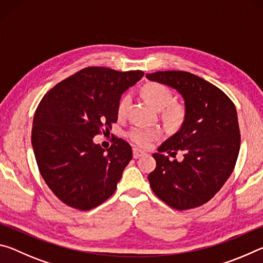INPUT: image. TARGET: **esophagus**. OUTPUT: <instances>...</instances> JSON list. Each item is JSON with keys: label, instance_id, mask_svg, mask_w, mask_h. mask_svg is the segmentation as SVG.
<instances>
[{"label": "esophagus", "instance_id": "obj_1", "mask_svg": "<svg viewBox=\"0 0 263 263\" xmlns=\"http://www.w3.org/2000/svg\"><path fill=\"white\" fill-rule=\"evenodd\" d=\"M142 155H145V152H142V151L138 149V148L133 149V158H135V159L140 158V157H142Z\"/></svg>", "mask_w": 263, "mask_h": 263}]
</instances>
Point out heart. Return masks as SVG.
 <instances>
[{"instance_id":"obj_1","label":"heart","mask_w":263,"mask_h":263,"mask_svg":"<svg viewBox=\"0 0 263 263\" xmlns=\"http://www.w3.org/2000/svg\"><path fill=\"white\" fill-rule=\"evenodd\" d=\"M141 94L144 99L153 106L154 109L162 110V117L169 126L180 125L184 116V110L182 105L171 103L173 94L167 86L158 82L146 83L141 88ZM130 104V96H123L118 103L117 114L119 117H124L126 114L127 106ZM130 139L141 147H147L151 142L157 140L160 137V131L154 127H135L128 133Z\"/></svg>"}]
</instances>
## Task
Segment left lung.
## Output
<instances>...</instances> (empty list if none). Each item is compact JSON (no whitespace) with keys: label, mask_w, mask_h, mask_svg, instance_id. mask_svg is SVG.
<instances>
[{"label":"left lung","mask_w":263,"mask_h":263,"mask_svg":"<svg viewBox=\"0 0 263 263\" xmlns=\"http://www.w3.org/2000/svg\"><path fill=\"white\" fill-rule=\"evenodd\" d=\"M151 81L176 89L184 100L183 123L153 154L157 161L148 181L153 193L176 210L210 201L232 174L240 149L237 110L224 91L182 70L146 74ZM184 153L182 162L162 155Z\"/></svg>","instance_id":"1"}]
</instances>
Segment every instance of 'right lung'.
<instances>
[{
    "label": "right lung",
    "mask_w": 263,
    "mask_h": 263,
    "mask_svg": "<svg viewBox=\"0 0 263 263\" xmlns=\"http://www.w3.org/2000/svg\"><path fill=\"white\" fill-rule=\"evenodd\" d=\"M144 77L141 70L87 67L47 91L33 117L32 147L39 172L61 202L90 210L117 189L132 159L125 140L102 148L92 138L117 122L122 94Z\"/></svg>",
    "instance_id": "add662e5"
}]
</instances>
